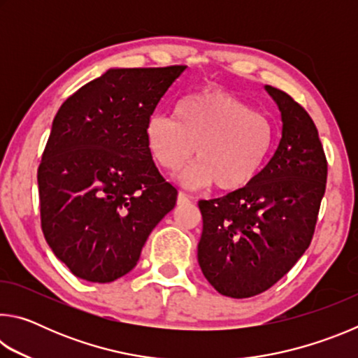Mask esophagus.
<instances>
[{
	"label": "esophagus",
	"mask_w": 358,
	"mask_h": 358,
	"mask_svg": "<svg viewBox=\"0 0 358 358\" xmlns=\"http://www.w3.org/2000/svg\"><path fill=\"white\" fill-rule=\"evenodd\" d=\"M191 199L186 196L185 192H178V197H177V203L178 205H185V203H189Z\"/></svg>",
	"instance_id": "34e87169"
}]
</instances>
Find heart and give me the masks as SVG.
<instances>
[{"label":"heart","mask_w":358,"mask_h":358,"mask_svg":"<svg viewBox=\"0 0 358 358\" xmlns=\"http://www.w3.org/2000/svg\"><path fill=\"white\" fill-rule=\"evenodd\" d=\"M150 156L167 172H177L194 155L196 162L180 183L240 191L264 171L275 145L270 120L227 93L208 90L181 99L175 113L151 115L145 126Z\"/></svg>","instance_id":"b5f03b06"}]
</instances>
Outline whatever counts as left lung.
<instances>
[{
    "label": "left lung",
    "mask_w": 358,
    "mask_h": 358,
    "mask_svg": "<svg viewBox=\"0 0 358 358\" xmlns=\"http://www.w3.org/2000/svg\"><path fill=\"white\" fill-rule=\"evenodd\" d=\"M265 92L282 121L275 155L245 189L199 202V265L232 299L264 292L292 268L311 243L325 192L327 159L311 117L281 90Z\"/></svg>",
    "instance_id": "left-lung-1"
}]
</instances>
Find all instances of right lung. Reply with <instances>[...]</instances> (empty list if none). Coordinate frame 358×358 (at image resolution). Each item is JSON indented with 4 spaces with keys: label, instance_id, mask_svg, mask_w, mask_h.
Listing matches in <instances>:
<instances>
[{
    "label": "right lung",
    "instance_id": "right-lung-1",
    "mask_svg": "<svg viewBox=\"0 0 358 358\" xmlns=\"http://www.w3.org/2000/svg\"><path fill=\"white\" fill-rule=\"evenodd\" d=\"M185 69L112 68L69 96L53 120L38 171L41 222L53 254L80 280L129 273L177 203L148 153L145 126Z\"/></svg>",
    "mask_w": 358,
    "mask_h": 358
}]
</instances>
